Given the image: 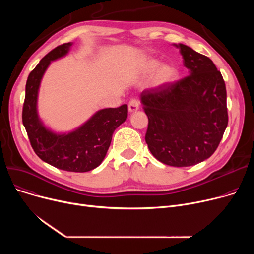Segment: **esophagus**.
<instances>
[{
	"instance_id": "obj_1",
	"label": "esophagus",
	"mask_w": 254,
	"mask_h": 254,
	"mask_svg": "<svg viewBox=\"0 0 254 254\" xmlns=\"http://www.w3.org/2000/svg\"><path fill=\"white\" fill-rule=\"evenodd\" d=\"M139 110V101L137 99H131L128 102V111L130 113L136 112Z\"/></svg>"
}]
</instances>
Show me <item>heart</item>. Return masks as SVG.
Here are the masks:
<instances>
[{
  "label": "heart",
  "mask_w": 254,
  "mask_h": 254,
  "mask_svg": "<svg viewBox=\"0 0 254 254\" xmlns=\"http://www.w3.org/2000/svg\"><path fill=\"white\" fill-rule=\"evenodd\" d=\"M157 64L158 62L156 60H149L142 65V70L145 73H148L154 69L151 77L152 85L155 87H161L174 81L178 74L176 66L168 63L161 64L158 66Z\"/></svg>",
  "instance_id": "heart-1"
}]
</instances>
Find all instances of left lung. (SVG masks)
Segmentation results:
<instances>
[{
    "label": "left lung",
    "instance_id": "obj_1",
    "mask_svg": "<svg viewBox=\"0 0 254 254\" xmlns=\"http://www.w3.org/2000/svg\"><path fill=\"white\" fill-rule=\"evenodd\" d=\"M175 46L190 75L141 92L148 117L145 141L157 161L190 167L204 162L218 147L229 123L226 89L208 57L181 43Z\"/></svg>",
    "mask_w": 254,
    "mask_h": 254
}]
</instances>
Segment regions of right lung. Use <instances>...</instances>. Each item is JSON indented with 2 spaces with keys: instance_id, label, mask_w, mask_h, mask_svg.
Masks as SVG:
<instances>
[{
  "instance_id": "obj_1",
  "label": "right lung",
  "mask_w": 254,
  "mask_h": 254,
  "mask_svg": "<svg viewBox=\"0 0 254 254\" xmlns=\"http://www.w3.org/2000/svg\"><path fill=\"white\" fill-rule=\"evenodd\" d=\"M72 43L51 50L30 73L25 84L22 124L35 153L43 162L69 172H88L99 167L110 146L114 130L127 117V105L106 108L68 134H57L45 127L38 116L37 100L41 79L52 61L64 57Z\"/></svg>"
}]
</instances>
